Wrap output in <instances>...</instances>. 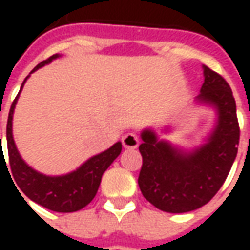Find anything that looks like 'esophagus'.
<instances>
[{
  "instance_id": "obj_1",
  "label": "esophagus",
  "mask_w": 250,
  "mask_h": 250,
  "mask_svg": "<svg viewBox=\"0 0 250 250\" xmlns=\"http://www.w3.org/2000/svg\"><path fill=\"white\" fill-rule=\"evenodd\" d=\"M122 145H124L125 149H136L139 146V138H138V135L136 133H132V132L124 135Z\"/></svg>"
}]
</instances>
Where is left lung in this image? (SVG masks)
Segmentation results:
<instances>
[{"instance_id": "1", "label": "left lung", "mask_w": 250, "mask_h": 250, "mask_svg": "<svg viewBox=\"0 0 250 250\" xmlns=\"http://www.w3.org/2000/svg\"><path fill=\"white\" fill-rule=\"evenodd\" d=\"M203 76L196 103L214 108L217 114L216 125L203 145L185 150L159 139L150 128L140 133L143 164L138 184L145 199L167 213H188L208 203L223 187L238 153L239 125L232 90L206 65Z\"/></svg>"}]
</instances>
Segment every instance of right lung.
Here are the masks:
<instances>
[{"label":"right lung","mask_w":250,"mask_h":250,"mask_svg":"<svg viewBox=\"0 0 250 250\" xmlns=\"http://www.w3.org/2000/svg\"><path fill=\"white\" fill-rule=\"evenodd\" d=\"M58 57H61V55L54 54L53 57H50L48 60L39 63L30 73H33L39 68L50 63ZM27 78L22 83L21 90H19L16 99L11 105L9 115H8V124H6L8 156H9V166H11V171H12L15 182L30 200H33L34 203L45 207L48 210H53L57 213L78 211L84 206H87L94 199L97 190H99V187H100L101 177L105 172V169L112 164V161L121 154L122 143L117 142L115 145L111 146L110 149L86 160L81 167L76 168L72 172L65 174V175H57V177L45 175V174L36 171L30 166H27L16 149L14 135H12V120H14L15 105H16L18 97L23 89V84L27 81ZM0 156L1 157L4 156L2 151H1ZM5 166H6V163H5Z\"/></svg>","instance_id":"right-lung-1"}]
</instances>
